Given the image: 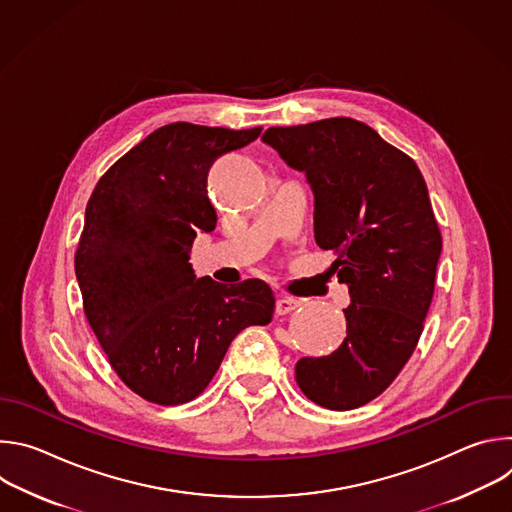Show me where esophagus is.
Segmentation results:
<instances>
[{
	"instance_id": "34e87169",
	"label": "esophagus",
	"mask_w": 512,
	"mask_h": 512,
	"mask_svg": "<svg viewBox=\"0 0 512 512\" xmlns=\"http://www.w3.org/2000/svg\"><path fill=\"white\" fill-rule=\"evenodd\" d=\"M300 306H302V302L296 300V298H279L277 304H275V312H277L279 316H285V314L296 312Z\"/></svg>"
}]
</instances>
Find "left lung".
<instances>
[{
	"label": "left lung",
	"mask_w": 512,
	"mask_h": 512,
	"mask_svg": "<svg viewBox=\"0 0 512 512\" xmlns=\"http://www.w3.org/2000/svg\"><path fill=\"white\" fill-rule=\"evenodd\" d=\"M263 139L306 172L316 243L336 253L332 273L350 294L344 342L300 358L296 381L320 407L356 409L397 379L431 306L442 233L425 180L405 152L350 117L269 127Z\"/></svg>",
	"instance_id": "1"
}]
</instances>
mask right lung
<instances>
[{"instance_id":"1","label":"right lung","mask_w":512,"mask_h":512,"mask_svg":"<svg viewBox=\"0 0 512 512\" xmlns=\"http://www.w3.org/2000/svg\"><path fill=\"white\" fill-rule=\"evenodd\" d=\"M261 127L170 123L150 133L97 182L85 210L75 271L85 316L117 377L158 405L196 399L247 326L271 322L261 279L196 277L190 249L216 212L206 176Z\"/></svg>"}]
</instances>
